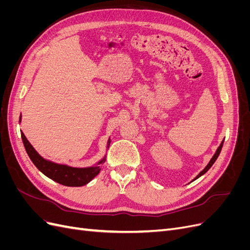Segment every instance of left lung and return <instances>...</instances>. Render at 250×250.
<instances>
[{"label":"left lung","mask_w":250,"mask_h":250,"mask_svg":"<svg viewBox=\"0 0 250 250\" xmlns=\"http://www.w3.org/2000/svg\"><path fill=\"white\" fill-rule=\"evenodd\" d=\"M223 142H224V140L221 142V144H220V146H219L218 147V149H217V151H216V153L214 154V156L213 157H211V160L209 161V163L208 164V166H207V167L206 168H204L199 174H198V175L197 176H196L193 180H195V179H197V178H199L200 176H202L203 175V174L204 173H207L208 170H209V168L211 167V166H213L214 165V163L216 162V160H217V158H218V156H219V154H220V152H221V149H222V146H223Z\"/></svg>","instance_id":"8db88e82"}]
</instances>
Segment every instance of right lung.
Segmentation results:
<instances>
[{"instance_id":"right-lung-1","label":"right lung","mask_w":250,"mask_h":250,"mask_svg":"<svg viewBox=\"0 0 250 250\" xmlns=\"http://www.w3.org/2000/svg\"><path fill=\"white\" fill-rule=\"evenodd\" d=\"M21 122V118H20ZM21 140L24 143L25 149L30 157V160L35 165V167L39 169L42 173H43L47 177L51 178L56 183L67 186V187H82L88 184L95 176H97L100 172L99 166H94V167L87 168H73L66 165H59L52 163L50 161L44 160L39 153L36 152L35 149L32 147L31 144L26 139L25 134L21 131ZM109 144V141H108ZM105 162V157L102 161L98 163L100 165Z\"/></svg>"}]
</instances>
